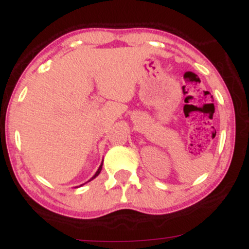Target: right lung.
I'll use <instances>...</instances> for the list:
<instances>
[{"label":"right lung","mask_w":249,"mask_h":249,"mask_svg":"<svg viewBox=\"0 0 249 249\" xmlns=\"http://www.w3.org/2000/svg\"><path fill=\"white\" fill-rule=\"evenodd\" d=\"M101 170H102V164H101V165H100L99 170H97V171H96V173H95V175H94V176H92V178H91V179H90V180H92V179H94V178H95V177H97V176H99V175H100V172H101Z\"/></svg>","instance_id":"obj_1"}]
</instances>
